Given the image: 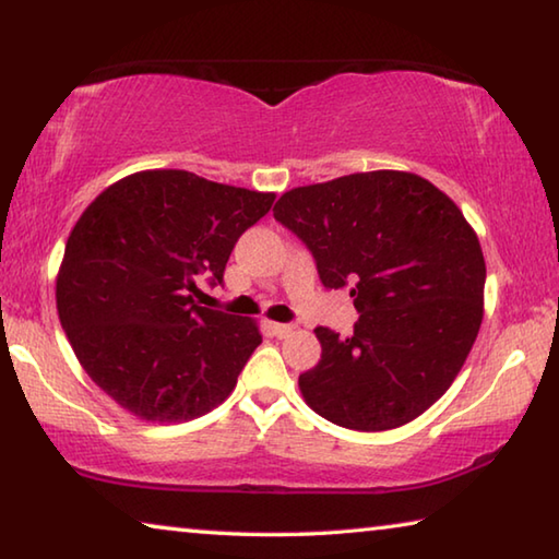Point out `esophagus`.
<instances>
[{
	"mask_svg": "<svg viewBox=\"0 0 559 559\" xmlns=\"http://www.w3.org/2000/svg\"><path fill=\"white\" fill-rule=\"evenodd\" d=\"M269 328H271V333L276 335V337H288L293 330H296V328L288 325V323H271Z\"/></svg>",
	"mask_w": 559,
	"mask_h": 559,
	"instance_id": "34e87169",
	"label": "esophagus"
}]
</instances>
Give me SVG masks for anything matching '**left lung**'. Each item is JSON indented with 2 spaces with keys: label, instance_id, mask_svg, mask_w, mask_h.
<instances>
[{
  "label": "left lung",
  "instance_id": "1",
  "mask_svg": "<svg viewBox=\"0 0 559 559\" xmlns=\"http://www.w3.org/2000/svg\"><path fill=\"white\" fill-rule=\"evenodd\" d=\"M273 216L313 253L325 288L349 286L359 320L316 328L323 355L298 377L306 404L355 431L424 414L456 380L484 320L486 261L451 197L400 169L296 187Z\"/></svg>",
  "mask_w": 559,
  "mask_h": 559
}]
</instances>
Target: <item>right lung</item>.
Segmentation results:
<instances>
[{"instance_id": "right-lung-1", "label": "right lung", "mask_w": 559, "mask_h": 559, "mask_svg": "<svg viewBox=\"0 0 559 559\" xmlns=\"http://www.w3.org/2000/svg\"><path fill=\"white\" fill-rule=\"evenodd\" d=\"M273 200L185 169H145L86 206L66 241L56 308L81 367L122 409L177 424L234 392L261 330L202 308L197 278L222 283L234 243Z\"/></svg>"}]
</instances>
